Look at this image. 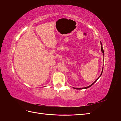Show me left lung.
Returning <instances> with one entry per match:
<instances>
[{
	"mask_svg": "<svg viewBox=\"0 0 121 121\" xmlns=\"http://www.w3.org/2000/svg\"><path fill=\"white\" fill-rule=\"evenodd\" d=\"M101 43V51L102 52V53H103V54H104V49H103V48H102V43ZM103 69H104V67L102 68V72H101V75H100V76L99 77V78H98L96 79V80L93 83H92V84H91V85H89V86H87V87H84V88H74V87H73V88H74V89H86V88H89V87H91L92 85H93L94 84V83H95V82H96L98 80V78H100V76L101 75V74H102V72H103Z\"/></svg>",
	"mask_w": 121,
	"mask_h": 121,
	"instance_id": "8db88e82",
	"label": "left lung"
}]
</instances>
